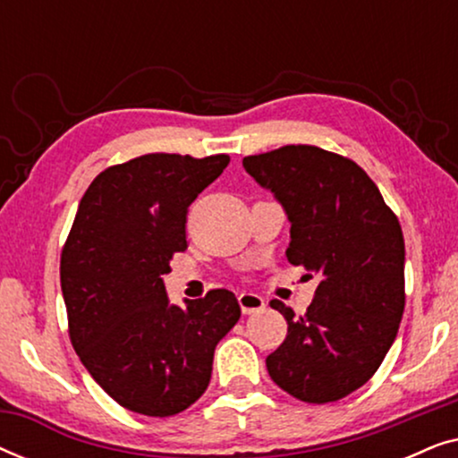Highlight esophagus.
<instances>
[{"label":"esophagus","instance_id":"34e87169","mask_svg":"<svg viewBox=\"0 0 458 458\" xmlns=\"http://www.w3.org/2000/svg\"><path fill=\"white\" fill-rule=\"evenodd\" d=\"M237 300H240L243 315H254V312H260L267 306L265 298H262L260 293H254V292H242Z\"/></svg>","mask_w":458,"mask_h":458}]
</instances>
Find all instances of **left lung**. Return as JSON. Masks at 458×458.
I'll return each instance as SVG.
<instances>
[{
	"label": "left lung",
	"instance_id": "obj_1",
	"mask_svg": "<svg viewBox=\"0 0 458 458\" xmlns=\"http://www.w3.org/2000/svg\"><path fill=\"white\" fill-rule=\"evenodd\" d=\"M243 168L285 208L287 260L318 275L304 315L271 300L287 335L267 356L268 375L302 403H335L373 377L396 340L404 312L398 216L354 160L317 146L246 156Z\"/></svg>",
	"mask_w": 458,
	"mask_h": 458
}]
</instances>
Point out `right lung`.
I'll return each mask as SVG.
<instances>
[{
  "label": "right lung",
  "mask_w": 458,
  "mask_h": 458,
  "mask_svg": "<svg viewBox=\"0 0 458 458\" xmlns=\"http://www.w3.org/2000/svg\"><path fill=\"white\" fill-rule=\"evenodd\" d=\"M227 154H146L87 187L60 256L68 335L91 377L124 409L185 411L210 384L216 344L240 321L235 293L168 302L162 275L187 250L185 223Z\"/></svg>",
  "instance_id": "right-lung-1"
}]
</instances>
